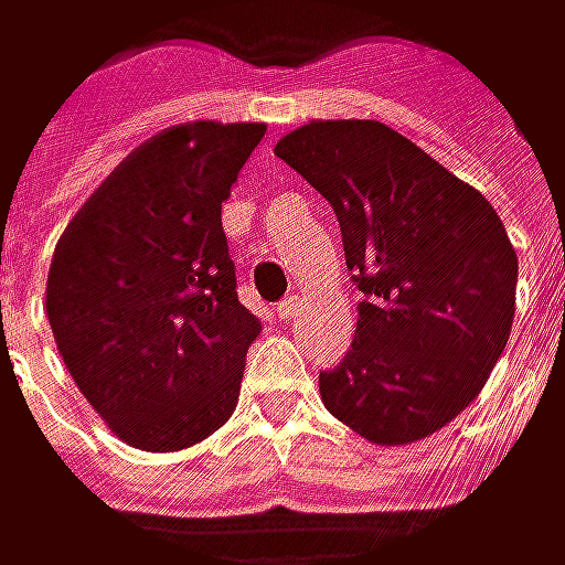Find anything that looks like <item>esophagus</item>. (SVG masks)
<instances>
[{
	"mask_svg": "<svg viewBox=\"0 0 565 565\" xmlns=\"http://www.w3.org/2000/svg\"><path fill=\"white\" fill-rule=\"evenodd\" d=\"M305 315V298L301 296H289L286 301H279V318L282 321H296Z\"/></svg>",
	"mask_w": 565,
	"mask_h": 565,
	"instance_id": "1",
	"label": "esophagus"
}]
</instances>
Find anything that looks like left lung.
I'll return each mask as SVG.
<instances>
[{
    "label": "left lung",
    "mask_w": 565,
    "mask_h": 565,
    "mask_svg": "<svg viewBox=\"0 0 565 565\" xmlns=\"http://www.w3.org/2000/svg\"><path fill=\"white\" fill-rule=\"evenodd\" d=\"M276 156L337 212L362 292L324 407L375 445L448 426L483 391L515 321L519 254L490 200L379 120H311Z\"/></svg>",
    "instance_id": "obj_1"
}]
</instances>
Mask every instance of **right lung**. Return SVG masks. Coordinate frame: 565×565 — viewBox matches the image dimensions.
<instances>
[{"label": "right lung", "mask_w": 565, "mask_h": 565, "mask_svg": "<svg viewBox=\"0 0 565 565\" xmlns=\"http://www.w3.org/2000/svg\"><path fill=\"white\" fill-rule=\"evenodd\" d=\"M264 124L190 120L129 152L53 250L46 318L107 429L181 451L235 413L260 321L238 301L222 203Z\"/></svg>", "instance_id": "add662e5"}]
</instances>
